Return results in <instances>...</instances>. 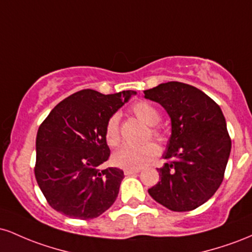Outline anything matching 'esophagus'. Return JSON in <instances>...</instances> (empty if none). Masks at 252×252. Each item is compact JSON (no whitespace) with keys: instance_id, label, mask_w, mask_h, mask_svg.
Segmentation results:
<instances>
[{"instance_id":"obj_1","label":"esophagus","mask_w":252,"mask_h":252,"mask_svg":"<svg viewBox=\"0 0 252 252\" xmlns=\"http://www.w3.org/2000/svg\"><path fill=\"white\" fill-rule=\"evenodd\" d=\"M137 173H140V170L138 169H124V175L126 176H130V175H134V174H137Z\"/></svg>"}]
</instances>
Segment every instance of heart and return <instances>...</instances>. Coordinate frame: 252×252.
I'll use <instances>...</instances> for the list:
<instances>
[{
    "mask_svg": "<svg viewBox=\"0 0 252 252\" xmlns=\"http://www.w3.org/2000/svg\"><path fill=\"white\" fill-rule=\"evenodd\" d=\"M132 112L136 117L147 126H153L150 129V132L158 140H162V134H161L160 129L156 128V124L160 122V112L154 105L144 100L136 102L132 105ZM118 115L115 114L109 117L106 121L105 128H104V138L105 142L109 147L115 148L121 142V135H120V126H118ZM160 154V148L158 144L148 142L144 143L142 146H124L118 152H116L112 156V161L116 166L121 167L124 169H141L144 166H147L149 162H152L158 155Z\"/></svg>",
    "mask_w": 252,
    "mask_h": 252,
    "instance_id": "heart-1",
    "label": "heart"
}]
</instances>
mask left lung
<instances>
[{
    "label": "left lung",
    "mask_w": 252,
    "mask_h": 252,
    "mask_svg": "<svg viewBox=\"0 0 252 252\" xmlns=\"http://www.w3.org/2000/svg\"><path fill=\"white\" fill-rule=\"evenodd\" d=\"M144 98L161 104L172 122L160 181L148 193L175 212L199 207L217 192L224 179L231 138L220 108L201 90L168 82L146 90Z\"/></svg>",
    "instance_id": "8db88e82"
}]
</instances>
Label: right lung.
Masks as SVG:
<instances>
[{"label": "right lung", "mask_w": 252, "mask_h": 252, "mask_svg": "<svg viewBox=\"0 0 252 252\" xmlns=\"http://www.w3.org/2000/svg\"><path fill=\"white\" fill-rule=\"evenodd\" d=\"M136 94L82 90L54 106L36 135L35 179L52 209L76 219L97 218L114 204L124 178L116 167L99 170L110 149L106 121Z\"/></svg>", "instance_id": "obj_1"}]
</instances>
